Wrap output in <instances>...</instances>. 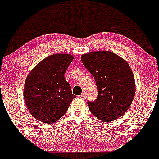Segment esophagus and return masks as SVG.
Segmentation results:
<instances>
[{
	"mask_svg": "<svg viewBox=\"0 0 159 159\" xmlns=\"http://www.w3.org/2000/svg\"><path fill=\"white\" fill-rule=\"evenodd\" d=\"M85 93H82L81 95V96H78V97H79V98H83V99H84V98H85Z\"/></svg>",
	"mask_w": 159,
	"mask_h": 159,
	"instance_id": "34e87169",
	"label": "esophagus"
}]
</instances>
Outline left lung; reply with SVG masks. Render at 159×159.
Here are the masks:
<instances>
[{"mask_svg": "<svg viewBox=\"0 0 159 159\" xmlns=\"http://www.w3.org/2000/svg\"><path fill=\"white\" fill-rule=\"evenodd\" d=\"M81 60L93 76L98 90L96 101L87 102L90 112L105 122L123 116L135 94L134 75L127 62L108 51L82 54Z\"/></svg>", "mask_w": 159, "mask_h": 159, "instance_id": "8db88e82", "label": "left lung"}]
</instances>
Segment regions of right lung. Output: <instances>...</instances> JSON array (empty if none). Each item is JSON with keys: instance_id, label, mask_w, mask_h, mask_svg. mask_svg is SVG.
Masks as SVG:
<instances>
[{"instance_id": "add662e5", "label": "right lung", "mask_w": 159, "mask_h": 159, "mask_svg": "<svg viewBox=\"0 0 159 159\" xmlns=\"http://www.w3.org/2000/svg\"><path fill=\"white\" fill-rule=\"evenodd\" d=\"M73 58L68 54H52L38 63L27 75L24 98L29 111L36 120L54 123L66 114L76 97L64 78Z\"/></svg>"}]
</instances>
